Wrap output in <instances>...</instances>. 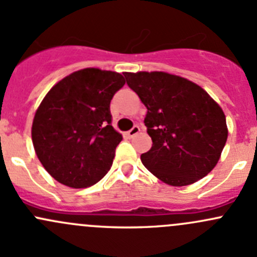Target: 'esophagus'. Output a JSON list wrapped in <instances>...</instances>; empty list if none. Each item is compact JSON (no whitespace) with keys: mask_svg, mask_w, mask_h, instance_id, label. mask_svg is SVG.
Instances as JSON below:
<instances>
[{"mask_svg":"<svg viewBox=\"0 0 257 257\" xmlns=\"http://www.w3.org/2000/svg\"><path fill=\"white\" fill-rule=\"evenodd\" d=\"M139 132H141V128H139L138 125H134L131 131L126 132V137H128V138H133V137H136Z\"/></svg>","mask_w":257,"mask_h":257,"instance_id":"34e87169","label":"esophagus"}]
</instances>
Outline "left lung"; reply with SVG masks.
<instances>
[{
  "label": "left lung",
  "mask_w": 257,
  "mask_h": 257,
  "mask_svg": "<svg viewBox=\"0 0 257 257\" xmlns=\"http://www.w3.org/2000/svg\"><path fill=\"white\" fill-rule=\"evenodd\" d=\"M126 83L148 112L144 123L153 145L141 155L163 183L185 186L208 175L227 139L221 107L200 85L167 72H125Z\"/></svg>",
  "instance_id": "obj_1"
}]
</instances>
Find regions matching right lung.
<instances>
[{
	"mask_svg": "<svg viewBox=\"0 0 257 257\" xmlns=\"http://www.w3.org/2000/svg\"><path fill=\"white\" fill-rule=\"evenodd\" d=\"M124 83L118 72L84 68L64 77L45 95L31 133L41 164L58 183L88 188L109 172L123 139L110 124L109 104Z\"/></svg>",
	"mask_w": 257,
	"mask_h": 257,
	"instance_id": "add662e5",
	"label": "right lung"
}]
</instances>
